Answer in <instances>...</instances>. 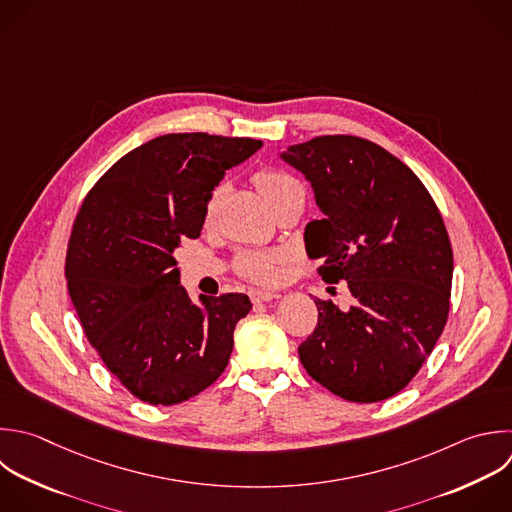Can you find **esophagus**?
<instances>
[{
	"label": "esophagus",
	"instance_id": "1",
	"mask_svg": "<svg viewBox=\"0 0 512 512\" xmlns=\"http://www.w3.org/2000/svg\"><path fill=\"white\" fill-rule=\"evenodd\" d=\"M250 298L254 304H260V302H270L274 298H278V294L274 292H268V290H258V288H252L250 290Z\"/></svg>",
	"mask_w": 512,
	"mask_h": 512
}]
</instances>
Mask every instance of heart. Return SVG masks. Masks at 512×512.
<instances>
[{
  "mask_svg": "<svg viewBox=\"0 0 512 512\" xmlns=\"http://www.w3.org/2000/svg\"><path fill=\"white\" fill-rule=\"evenodd\" d=\"M256 186L258 190L264 194L266 200H270L274 194L290 188V186H298V182L284 174V172H276V170H262L256 174ZM220 202H222V186L214 188L212 194L208 196L206 208H204V218L206 222H214L220 210ZM278 262H280V254L276 252H244L238 260L240 270L244 274H248L252 280L256 282H276L278 278Z\"/></svg>",
  "mask_w": 512,
  "mask_h": 512,
  "instance_id": "obj_1",
  "label": "heart"
}]
</instances>
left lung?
I'll use <instances>...</instances> for the list:
<instances>
[{"label": "left lung", "mask_w": 512, "mask_h": 512, "mask_svg": "<svg viewBox=\"0 0 512 512\" xmlns=\"http://www.w3.org/2000/svg\"><path fill=\"white\" fill-rule=\"evenodd\" d=\"M280 160L310 182L320 220L306 224L322 280L348 284L342 310L314 298L318 326L298 346L306 372L350 402L400 392L444 330L452 248L442 216L416 174L356 136L288 146Z\"/></svg>", "instance_id": "left-lung-1"}]
</instances>
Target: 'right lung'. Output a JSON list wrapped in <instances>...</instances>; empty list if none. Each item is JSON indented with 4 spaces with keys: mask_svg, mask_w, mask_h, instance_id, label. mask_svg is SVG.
Returning a JSON list of instances; mask_svg holds the SVG:
<instances>
[{
    "mask_svg": "<svg viewBox=\"0 0 512 512\" xmlns=\"http://www.w3.org/2000/svg\"><path fill=\"white\" fill-rule=\"evenodd\" d=\"M260 140L204 132L158 136L120 158L92 188L74 222L66 276L90 344L140 400L180 404L228 366L246 294L180 286L174 252L198 238L204 208L226 170Z\"/></svg>",
    "mask_w": 512,
    "mask_h": 512,
    "instance_id": "right-lung-1",
    "label": "right lung"
}]
</instances>
